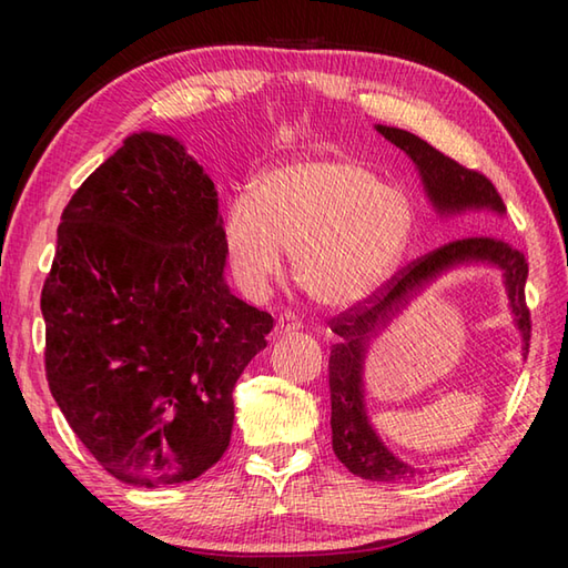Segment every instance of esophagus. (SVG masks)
<instances>
[{"mask_svg":"<svg viewBox=\"0 0 568 568\" xmlns=\"http://www.w3.org/2000/svg\"><path fill=\"white\" fill-rule=\"evenodd\" d=\"M300 329V322L295 315H291V312H285V315L277 317L275 322V334H295Z\"/></svg>","mask_w":568,"mask_h":568,"instance_id":"1","label":"esophagus"}]
</instances>
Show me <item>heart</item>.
I'll use <instances>...</instances> for the list:
<instances>
[{
	"mask_svg": "<svg viewBox=\"0 0 568 568\" xmlns=\"http://www.w3.org/2000/svg\"><path fill=\"white\" fill-rule=\"evenodd\" d=\"M415 229L413 204L354 159H303L263 173L229 202L224 253L241 291L261 297L293 251L297 285L346 310L388 281Z\"/></svg>",
	"mask_w": 568,
	"mask_h": 568,
	"instance_id": "b5f03b06",
	"label": "heart"
}]
</instances>
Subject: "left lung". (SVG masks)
Wrapping results in <instances>:
<instances>
[{
  "instance_id": "1",
  "label": "left lung",
  "mask_w": 568,
  "mask_h": 568,
  "mask_svg": "<svg viewBox=\"0 0 568 568\" xmlns=\"http://www.w3.org/2000/svg\"><path fill=\"white\" fill-rule=\"evenodd\" d=\"M376 129L413 159L432 207L439 214H458L466 210L505 214L503 197L484 173L456 163L409 131L383 124ZM462 263H490L503 271L515 324L523 332V352L527 354L532 322H529L525 303L527 261L523 251L513 248L508 241L498 236H466L407 263L376 293L329 322L332 332L339 336L329 356L332 449L354 476L378 480V484H409L422 476L419 468L393 456L371 427L364 405V358L368 342L409 303V297L444 271Z\"/></svg>"
}]
</instances>
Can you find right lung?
I'll return each instance as SVG.
<instances>
[{"mask_svg":"<svg viewBox=\"0 0 568 568\" xmlns=\"http://www.w3.org/2000/svg\"><path fill=\"white\" fill-rule=\"evenodd\" d=\"M224 265L214 183L173 136L131 134L60 216L48 388L129 486L195 480L232 439L234 385L273 317L229 293Z\"/></svg>","mask_w":568,"mask_h":568,"instance_id":"right-lung-1","label":"right lung"}]
</instances>
